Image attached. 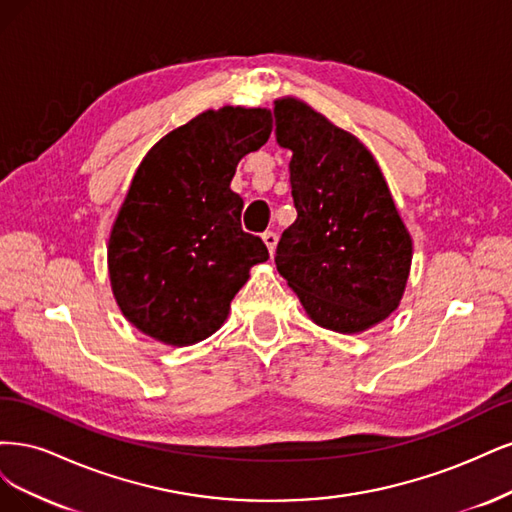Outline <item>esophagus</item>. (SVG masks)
<instances>
[{
    "instance_id": "1",
    "label": "esophagus",
    "mask_w": 512,
    "mask_h": 512,
    "mask_svg": "<svg viewBox=\"0 0 512 512\" xmlns=\"http://www.w3.org/2000/svg\"><path fill=\"white\" fill-rule=\"evenodd\" d=\"M263 242H266V246H268V251H270V255H274V249H276V242H278V236H276V232H263Z\"/></svg>"
}]
</instances>
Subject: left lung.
Masks as SVG:
<instances>
[{"mask_svg":"<svg viewBox=\"0 0 512 512\" xmlns=\"http://www.w3.org/2000/svg\"><path fill=\"white\" fill-rule=\"evenodd\" d=\"M276 140L291 148L298 219L276 246V270L310 319L364 332L398 308L412 242L368 148L298 100L274 104Z\"/></svg>","mask_w":512,"mask_h":512,"instance_id":"8db88e82","label":"left lung"}]
</instances>
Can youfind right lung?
<instances>
[{
    "instance_id": "add662e5",
    "label": "right lung",
    "mask_w": 512,
    "mask_h": 512,
    "mask_svg": "<svg viewBox=\"0 0 512 512\" xmlns=\"http://www.w3.org/2000/svg\"><path fill=\"white\" fill-rule=\"evenodd\" d=\"M266 108L208 110L142 159L108 242L112 291L140 332L187 346L217 332L268 249L240 225L238 161L268 142Z\"/></svg>"
}]
</instances>
